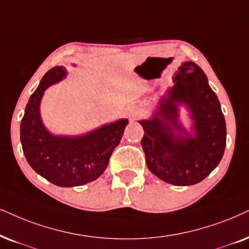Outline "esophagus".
Instances as JSON below:
<instances>
[{
    "mask_svg": "<svg viewBox=\"0 0 249 249\" xmlns=\"http://www.w3.org/2000/svg\"><path fill=\"white\" fill-rule=\"evenodd\" d=\"M139 114H140L139 110H138V109H134L133 111L130 112V118H131V119H134L135 117H138V116H139Z\"/></svg>",
    "mask_w": 249,
    "mask_h": 249,
    "instance_id": "1",
    "label": "esophagus"
}]
</instances>
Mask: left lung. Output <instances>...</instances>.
Listing matches in <instances>:
<instances>
[{
  "instance_id": "obj_1",
  "label": "left lung",
  "mask_w": 249,
  "mask_h": 249,
  "mask_svg": "<svg viewBox=\"0 0 249 249\" xmlns=\"http://www.w3.org/2000/svg\"><path fill=\"white\" fill-rule=\"evenodd\" d=\"M174 80L159 112L150 121L139 122L144 131L141 146L154 175L176 186H188L203 180L221 162L226 144L225 118L199 65L182 63ZM181 102L195 121L194 138L178 124L175 105ZM174 129L179 134L175 135Z\"/></svg>"
}]
</instances>
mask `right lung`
Segmentation results:
<instances>
[{"instance_id": "1", "label": "right lung", "mask_w": 249, "mask_h": 249, "mask_svg": "<svg viewBox=\"0 0 249 249\" xmlns=\"http://www.w3.org/2000/svg\"><path fill=\"white\" fill-rule=\"evenodd\" d=\"M67 74L55 67L41 79L30 97L20 124V141L28 164L47 180L61 187L81 186L101 176L121 141L127 119H119L81 137H54L41 123L39 105L45 89Z\"/></svg>"}]
</instances>
